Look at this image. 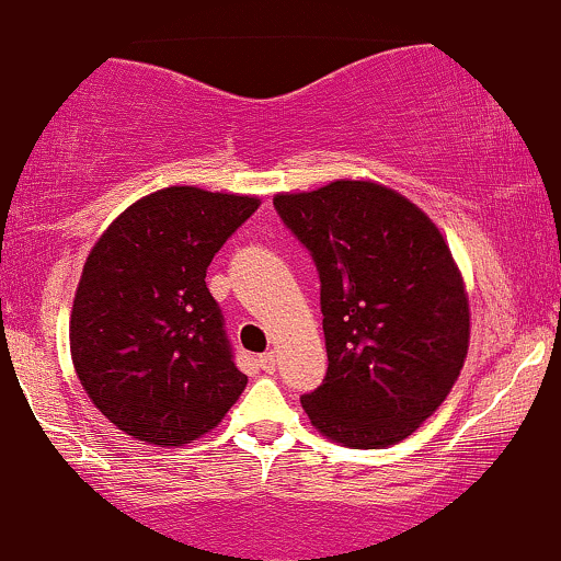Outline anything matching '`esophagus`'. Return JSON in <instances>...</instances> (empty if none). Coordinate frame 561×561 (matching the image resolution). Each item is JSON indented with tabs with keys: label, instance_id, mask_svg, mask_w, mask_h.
Listing matches in <instances>:
<instances>
[{
	"label": "esophagus",
	"instance_id": "34e87169",
	"mask_svg": "<svg viewBox=\"0 0 561 561\" xmlns=\"http://www.w3.org/2000/svg\"><path fill=\"white\" fill-rule=\"evenodd\" d=\"M276 363H279V357H276V352H265V355L257 357V365H261L265 374H274Z\"/></svg>",
	"mask_w": 561,
	"mask_h": 561
}]
</instances>
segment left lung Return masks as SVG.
<instances>
[{"mask_svg":"<svg viewBox=\"0 0 561 561\" xmlns=\"http://www.w3.org/2000/svg\"><path fill=\"white\" fill-rule=\"evenodd\" d=\"M274 209L320 274L328 374L300 394L311 424L355 449L409 438L468 355V296L444 236L376 182L276 196Z\"/></svg>","mask_w":561,"mask_h":561,"instance_id":"8db88e82","label":"left lung"}]
</instances>
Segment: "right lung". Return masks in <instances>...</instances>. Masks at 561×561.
<instances>
[{
  "label": "right lung",
  "instance_id": "1",
  "mask_svg": "<svg viewBox=\"0 0 561 561\" xmlns=\"http://www.w3.org/2000/svg\"><path fill=\"white\" fill-rule=\"evenodd\" d=\"M257 198L163 187L128 206L88 255L72 309V359L88 398L134 438L182 446L239 400L206 268Z\"/></svg>",
  "mask_w": 561,
  "mask_h": 561
}]
</instances>
